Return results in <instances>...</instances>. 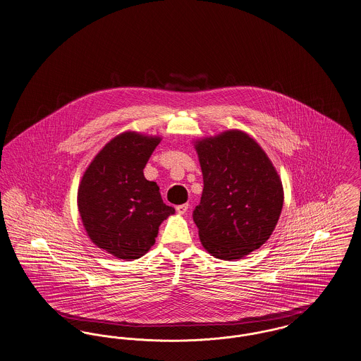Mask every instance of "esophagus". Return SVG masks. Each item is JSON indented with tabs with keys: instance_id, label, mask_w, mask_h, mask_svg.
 <instances>
[{
	"instance_id": "esophagus-1",
	"label": "esophagus",
	"mask_w": 361,
	"mask_h": 361,
	"mask_svg": "<svg viewBox=\"0 0 361 361\" xmlns=\"http://www.w3.org/2000/svg\"><path fill=\"white\" fill-rule=\"evenodd\" d=\"M188 209H189V204H182V205H178V207H176V212L180 214V215L186 214Z\"/></svg>"
}]
</instances>
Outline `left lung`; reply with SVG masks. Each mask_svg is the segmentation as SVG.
<instances>
[{
  "label": "left lung",
  "mask_w": 361,
  "mask_h": 361,
  "mask_svg": "<svg viewBox=\"0 0 361 361\" xmlns=\"http://www.w3.org/2000/svg\"><path fill=\"white\" fill-rule=\"evenodd\" d=\"M204 189L192 211L202 246L216 259L237 260L272 234L283 207V188L264 150L231 130L195 145Z\"/></svg>",
  "instance_id": "1"
}]
</instances>
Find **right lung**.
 Here are the masks:
<instances>
[{"label": "right lung", "mask_w": 361, "mask_h": 361, "mask_svg": "<svg viewBox=\"0 0 361 361\" xmlns=\"http://www.w3.org/2000/svg\"><path fill=\"white\" fill-rule=\"evenodd\" d=\"M157 137L123 133L102 147L78 189V208L90 240L118 259L135 260L153 246L175 209L163 202L144 169Z\"/></svg>", "instance_id": "obj_1"}]
</instances>
